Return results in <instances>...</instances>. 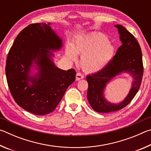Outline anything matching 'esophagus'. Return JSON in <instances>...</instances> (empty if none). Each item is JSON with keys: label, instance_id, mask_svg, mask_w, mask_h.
Returning <instances> with one entry per match:
<instances>
[{"label": "esophagus", "instance_id": "esophagus-1", "mask_svg": "<svg viewBox=\"0 0 151 151\" xmlns=\"http://www.w3.org/2000/svg\"><path fill=\"white\" fill-rule=\"evenodd\" d=\"M84 78H85V76L82 75L81 73H76V81H79V80H81V79H83Z\"/></svg>", "mask_w": 151, "mask_h": 151}]
</instances>
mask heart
Returning a JSON list of instances; mask_svg holds the SVG:
<instances>
[{
    "instance_id": "b5f03b06",
    "label": "heart",
    "mask_w": 151,
    "mask_h": 151,
    "mask_svg": "<svg viewBox=\"0 0 151 151\" xmlns=\"http://www.w3.org/2000/svg\"><path fill=\"white\" fill-rule=\"evenodd\" d=\"M81 55L80 63L84 71L93 73L100 71L111 62L114 47L102 33H92L78 38L72 45L66 48L65 55L70 61Z\"/></svg>"
}]
</instances>
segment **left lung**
I'll use <instances>...</instances> for the list:
<instances>
[{"instance_id": "8db88e82", "label": "left lung", "mask_w": 151, "mask_h": 151, "mask_svg": "<svg viewBox=\"0 0 151 151\" xmlns=\"http://www.w3.org/2000/svg\"><path fill=\"white\" fill-rule=\"evenodd\" d=\"M114 27L118 29L122 45L105 67L86 76L88 103L94 111L103 113L117 111L129 104L139 91L143 76L142 52L139 42L122 25L116 24ZM122 72L129 73L134 78L131 90L121 103H109L104 96V88L110 80Z\"/></svg>"}]
</instances>
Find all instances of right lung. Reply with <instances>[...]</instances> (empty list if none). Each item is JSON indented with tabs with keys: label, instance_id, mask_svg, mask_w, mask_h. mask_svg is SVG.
<instances>
[{
	"label": "right lung",
	"instance_id": "obj_1",
	"mask_svg": "<svg viewBox=\"0 0 151 151\" xmlns=\"http://www.w3.org/2000/svg\"><path fill=\"white\" fill-rule=\"evenodd\" d=\"M50 23L30 24L14 40L6 58L5 72L10 92L18 105L30 113L45 115L52 112L75 80L73 68H58L50 50H60L62 40ZM38 72L29 74L32 65Z\"/></svg>",
	"mask_w": 151,
	"mask_h": 151
}]
</instances>
